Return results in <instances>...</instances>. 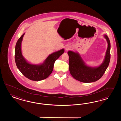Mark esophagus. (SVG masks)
Returning a JSON list of instances; mask_svg holds the SVG:
<instances>
[{"label":"esophagus","instance_id":"esophagus-1","mask_svg":"<svg viewBox=\"0 0 121 121\" xmlns=\"http://www.w3.org/2000/svg\"><path fill=\"white\" fill-rule=\"evenodd\" d=\"M68 48H66V50H68Z\"/></svg>","mask_w":121,"mask_h":121}]
</instances>
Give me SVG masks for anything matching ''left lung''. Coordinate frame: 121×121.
I'll return each instance as SVG.
<instances>
[{"instance_id": "obj_1", "label": "left lung", "mask_w": 121, "mask_h": 121, "mask_svg": "<svg viewBox=\"0 0 121 121\" xmlns=\"http://www.w3.org/2000/svg\"><path fill=\"white\" fill-rule=\"evenodd\" d=\"M108 43L105 58L99 66L91 67L85 63L79 53L69 51V70L74 78L81 82L89 83L96 82L102 77L109 65L110 59V43L106 35H104Z\"/></svg>"}]
</instances>
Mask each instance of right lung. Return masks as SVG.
Wrapping results in <instances>:
<instances>
[{"instance_id":"1","label":"right lung","mask_w":121,"mask_h":121,"mask_svg":"<svg viewBox=\"0 0 121 121\" xmlns=\"http://www.w3.org/2000/svg\"><path fill=\"white\" fill-rule=\"evenodd\" d=\"M24 35L25 33L20 37L15 46V58L17 67L23 75L30 80L38 81L45 79L51 74L54 63L63 54L64 49H62L50 54L42 63L31 64L22 55L21 43Z\"/></svg>"}]
</instances>
